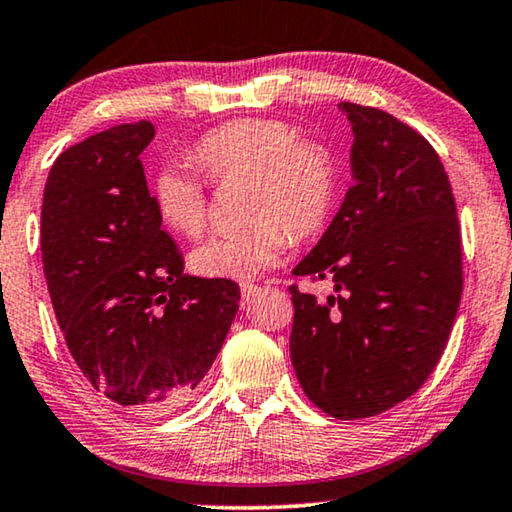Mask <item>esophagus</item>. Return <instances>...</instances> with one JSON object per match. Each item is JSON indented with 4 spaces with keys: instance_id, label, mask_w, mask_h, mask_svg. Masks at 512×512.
Listing matches in <instances>:
<instances>
[{
    "instance_id": "esophagus-1",
    "label": "esophagus",
    "mask_w": 512,
    "mask_h": 512,
    "mask_svg": "<svg viewBox=\"0 0 512 512\" xmlns=\"http://www.w3.org/2000/svg\"><path fill=\"white\" fill-rule=\"evenodd\" d=\"M240 291H242V305L249 307L251 303H254V298L258 296V293H261V286H256V284H242Z\"/></svg>"
}]
</instances>
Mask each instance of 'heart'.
<instances>
[{"label": "heart", "mask_w": 512, "mask_h": 512, "mask_svg": "<svg viewBox=\"0 0 512 512\" xmlns=\"http://www.w3.org/2000/svg\"><path fill=\"white\" fill-rule=\"evenodd\" d=\"M193 156L216 184L247 181L242 214L249 221L209 235L193 249L191 268L202 277L256 279L282 258L291 235H314L331 216L338 193L333 153L317 142H300L289 123L272 118L226 123L202 137ZM153 205L160 221L184 237L200 235L207 223L205 184L184 167H160Z\"/></svg>", "instance_id": "obj_1"}]
</instances>
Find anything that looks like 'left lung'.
<instances>
[{
  "mask_svg": "<svg viewBox=\"0 0 512 512\" xmlns=\"http://www.w3.org/2000/svg\"><path fill=\"white\" fill-rule=\"evenodd\" d=\"M354 186L296 277L333 279L317 300L291 286V363L307 398L338 419L380 415L438 366L461 300L450 179L426 139L387 111L340 102Z\"/></svg>",
  "mask_w": 512,
  "mask_h": 512,
  "instance_id": "1",
  "label": "left lung"
}]
</instances>
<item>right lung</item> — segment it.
<instances>
[{
    "label": "right lung",
    "instance_id": "obj_1",
    "mask_svg": "<svg viewBox=\"0 0 512 512\" xmlns=\"http://www.w3.org/2000/svg\"><path fill=\"white\" fill-rule=\"evenodd\" d=\"M151 121L60 153L41 205V261L69 354L90 387L165 412L198 387L240 310V286L184 272L146 188Z\"/></svg>",
    "mask_w": 512,
    "mask_h": 512
}]
</instances>
